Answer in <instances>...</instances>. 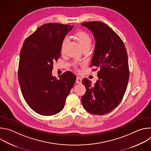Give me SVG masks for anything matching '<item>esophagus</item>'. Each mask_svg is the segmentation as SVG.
I'll list each match as a JSON object with an SVG mask.
<instances>
[{
    "mask_svg": "<svg viewBox=\"0 0 151 151\" xmlns=\"http://www.w3.org/2000/svg\"><path fill=\"white\" fill-rule=\"evenodd\" d=\"M76 82L77 83H81V82H82V78L81 77H79V76H77L76 77Z\"/></svg>",
    "mask_w": 151,
    "mask_h": 151,
    "instance_id": "34e87169",
    "label": "esophagus"
}]
</instances>
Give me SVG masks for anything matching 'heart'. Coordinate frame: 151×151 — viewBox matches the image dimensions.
<instances>
[{
    "instance_id": "obj_1",
    "label": "heart",
    "mask_w": 151,
    "mask_h": 151,
    "mask_svg": "<svg viewBox=\"0 0 151 151\" xmlns=\"http://www.w3.org/2000/svg\"><path fill=\"white\" fill-rule=\"evenodd\" d=\"M76 37L79 41L82 50L90 48L92 45V39L91 36L88 33L84 32H79L76 34ZM68 40L69 39L68 37H65L63 39L61 44V51L62 52L65 50Z\"/></svg>"
}]
</instances>
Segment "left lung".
<instances>
[{"label":"left lung","mask_w":151,"mask_h":151,"mask_svg":"<svg viewBox=\"0 0 151 151\" xmlns=\"http://www.w3.org/2000/svg\"><path fill=\"white\" fill-rule=\"evenodd\" d=\"M90 30L96 41L91 64L99 69L94 85L82 79L86 91L81 100L84 109L94 115H104L119 104L125 93L129 78L127 52L120 37L100 21L82 23Z\"/></svg>","instance_id":"obj_1"}]
</instances>
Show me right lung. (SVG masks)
Segmentation results:
<instances>
[{"instance_id": "right-lung-1", "label": "right lung", "mask_w": 151, "mask_h": 151, "mask_svg": "<svg viewBox=\"0 0 151 151\" xmlns=\"http://www.w3.org/2000/svg\"><path fill=\"white\" fill-rule=\"evenodd\" d=\"M73 26L47 23L24 41L19 55L18 81L23 97L35 112L54 115L64 106L76 76L66 72L57 79L52 74L53 64L60 57L63 39Z\"/></svg>"}]
</instances>
